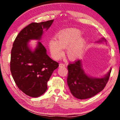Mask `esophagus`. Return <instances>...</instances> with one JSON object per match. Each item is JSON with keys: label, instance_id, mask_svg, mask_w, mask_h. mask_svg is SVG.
Wrapping results in <instances>:
<instances>
[{"label": "esophagus", "instance_id": "34e87169", "mask_svg": "<svg viewBox=\"0 0 120 120\" xmlns=\"http://www.w3.org/2000/svg\"><path fill=\"white\" fill-rule=\"evenodd\" d=\"M65 66H66V64H62V63H61V64H59V67H65Z\"/></svg>", "mask_w": 120, "mask_h": 120}]
</instances>
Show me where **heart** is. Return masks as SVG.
Masks as SVG:
<instances>
[{"mask_svg":"<svg viewBox=\"0 0 120 120\" xmlns=\"http://www.w3.org/2000/svg\"><path fill=\"white\" fill-rule=\"evenodd\" d=\"M82 33L80 30L73 28L60 32L56 35V40L52 39L49 46L52 57L58 60L64 54V48H67V54L71 60H74L83 52L85 40L80 38Z\"/></svg>","mask_w":120,"mask_h":120,"instance_id":"obj_1","label":"heart"}]
</instances>
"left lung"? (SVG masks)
<instances>
[{"label": "left lung", "instance_id": "8db88e82", "mask_svg": "<svg viewBox=\"0 0 120 120\" xmlns=\"http://www.w3.org/2000/svg\"><path fill=\"white\" fill-rule=\"evenodd\" d=\"M103 41L106 42V40L102 38L97 43ZM68 70L67 84L70 92L74 97L80 99L90 98L101 92L106 86L111 72V69L101 78L88 76L82 69V61L80 59L69 63Z\"/></svg>", "mask_w": 120, "mask_h": 120}]
</instances>
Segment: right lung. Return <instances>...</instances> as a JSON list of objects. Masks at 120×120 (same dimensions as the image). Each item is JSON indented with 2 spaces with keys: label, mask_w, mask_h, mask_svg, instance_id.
Masks as SVG:
<instances>
[{
  "label": "right lung",
  "mask_w": 120,
  "mask_h": 120,
  "mask_svg": "<svg viewBox=\"0 0 120 120\" xmlns=\"http://www.w3.org/2000/svg\"><path fill=\"white\" fill-rule=\"evenodd\" d=\"M53 19L41 23H32L16 36L11 51V74L20 90L28 96L38 97L47 89V82L59 64L46 54L40 42L34 50L28 45L31 40L40 41L44 32L52 25Z\"/></svg>",
  "instance_id": "1"
}]
</instances>
